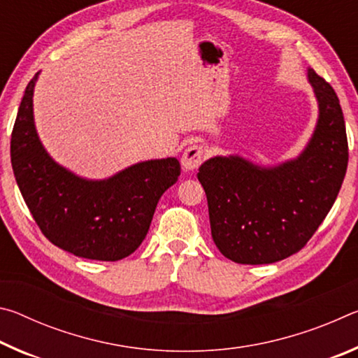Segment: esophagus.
<instances>
[{
	"label": "esophagus",
	"mask_w": 358,
	"mask_h": 358,
	"mask_svg": "<svg viewBox=\"0 0 358 358\" xmlns=\"http://www.w3.org/2000/svg\"><path fill=\"white\" fill-rule=\"evenodd\" d=\"M203 157V147H201V145H189V147L185 150L183 156H181V166H183L185 171H196V169L202 164Z\"/></svg>",
	"instance_id": "34e87169"
}]
</instances>
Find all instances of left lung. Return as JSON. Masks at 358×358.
<instances>
[{
    "label": "left lung",
    "instance_id": "obj_1",
    "mask_svg": "<svg viewBox=\"0 0 358 358\" xmlns=\"http://www.w3.org/2000/svg\"><path fill=\"white\" fill-rule=\"evenodd\" d=\"M319 102L310 143L296 159L260 167L216 156L199 167L217 250L237 264H273L299 252L336 201L348 171L346 124L329 82L308 69Z\"/></svg>",
    "mask_w": 358,
    "mask_h": 358
}]
</instances>
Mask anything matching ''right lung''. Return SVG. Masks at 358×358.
<instances>
[{"instance_id":"add662e5","label":"right lung","mask_w":358,"mask_h":358,"mask_svg":"<svg viewBox=\"0 0 358 358\" xmlns=\"http://www.w3.org/2000/svg\"><path fill=\"white\" fill-rule=\"evenodd\" d=\"M39 74V72H38ZM29 80L10 137L17 185L41 232L62 250L93 260H120L147 237L156 205L180 177L175 157L138 162L107 180H85L57 164L34 128Z\"/></svg>"}]
</instances>
